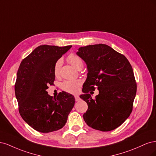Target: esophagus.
<instances>
[{
	"instance_id": "esophagus-1",
	"label": "esophagus",
	"mask_w": 156,
	"mask_h": 156,
	"mask_svg": "<svg viewBox=\"0 0 156 156\" xmlns=\"http://www.w3.org/2000/svg\"><path fill=\"white\" fill-rule=\"evenodd\" d=\"M74 98H75V100H76V101H78V100H80V98L79 97V96H78V95H75Z\"/></svg>"
}]
</instances>
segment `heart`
Here are the masks:
<instances>
[{"label": "heart", "instance_id": "1", "mask_svg": "<svg viewBox=\"0 0 156 156\" xmlns=\"http://www.w3.org/2000/svg\"><path fill=\"white\" fill-rule=\"evenodd\" d=\"M68 62L71 63L73 67L78 70L82 69L83 67V62L82 59L78 55L74 53L70 54L67 57ZM63 61L62 58L58 59L55 63L54 67V73L56 76H58L60 73ZM82 83L79 80H74V81H65L62 85V88L65 92L76 94L79 91L80 87Z\"/></svg>", "mask_w": 156, "mask_h": 156}]
</instances>
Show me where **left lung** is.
Segmentation results:
<instances>
[{
  "label": "left lung",
  "instance_id": "obj_1",
  "mask_svg": "<svg viewBox=\"0 0 156 156\" xmlns=\"http://www.w3.org/2000/svg\"><path fill=\"white\" fill-rule=\"evenodd\" d=\"M76 54L86 63L87 78L80 95L87 104L83 117L93 129L102 132L115 129L131 114L137 92L132 65L123 54L107 44L82 47ZM98 86L99 94L94 99L89 92Z\"/></svg>",
  "mask_w": 156,
  "mask_h": 156
}]
</instances>
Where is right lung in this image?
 Listing matches in <instances>:
<instances>
[{
  "instance_id": "1",
  "label": "right lung",
  "mask_w": 156,
  "mask_h": 156,
  "mask_svg": "<svg viewBox=\"0 0 156 156\" xmlns=\"http://www.w3.org/2000/svg\"><path fill=\"white\" fill-rule=\"evenodd\" d=\"M71 47L40 45L20 64L15 84L19 112L24 121L39 132L62 128L74 107L72 94L62 91L53 98L47 91L48 85L54 84L55 63Z\"/></svg>"
}]
</instances>
